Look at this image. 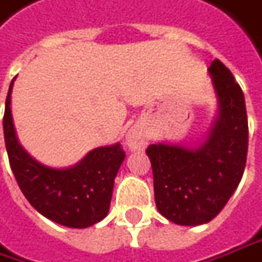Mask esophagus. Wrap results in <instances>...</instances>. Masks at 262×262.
Instances as JSON below:
<instances>
[{
  "mask_svg": "<svg viewBox=\"0 0 262 262\" xmlns=\"http://www.w3.org/2000/svg\"><path fill=\"white\" fill-rule=\"evenodd\" d=\"M126 143L132 150L143 149L146 145V133L140 126H133L130 130L127 132L126 136Z\"/></svg>",
  "mask_w": 262,
  "mask_h": 262,
  "instance_id": "obj_1",
  "label": "esophagus"
}]
</instances>
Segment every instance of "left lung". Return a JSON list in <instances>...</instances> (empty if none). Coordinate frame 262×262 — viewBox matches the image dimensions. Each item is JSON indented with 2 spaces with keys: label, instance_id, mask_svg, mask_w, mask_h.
I'll list each match as a JSON object with an SVG mask.
<instances>
[{
  "label": "left lung",
  "instance_id": "obj_1",
  "mask_svg": "<svg viewBox=\"0 0 262 262\" xmlns=\"http://www.w3.org/2000/svg\"><path fill=\"white\" fill-rule=\"evenodd\" d=\"M219 98V116L199 148L154 143L146 149L158 212L168 221L197 226L216 217L242 178L248 154L245 98L219 59L209 68Z\"/></svg>",
  "mask_w": 262,
  "mask_h": 262
}]
</instances>
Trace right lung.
Wrapping results in <instances>:
<instances>
[{
    "mask_svg": "<svg viewBox=\"0 0 262 262\" xmlns=\"http://www.w3.org/2000/svg\"><path fill=\"white\" fill-rule=\"evenodd\" d=\"M11 90L3 119L10 167L24 197L37 212L68 228H88L107 216L114 178L126 157L120 143L91 150L75 167L56 169L41 165L18 143L11 116Z\"/></svg>",
    "mask_w": 262,
    "mask_h": 262,
    "instance_id": "right-lung-1",
    "label": "right lung"
}]
</instances>
